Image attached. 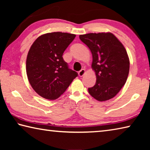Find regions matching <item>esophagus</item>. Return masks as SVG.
I'll return each instance as SVG.
<instances>
[{"instance_id":"1","label":"esophagus","mask_w":150,"mask_h":150,"mask_svg":"<svg viewBox=\"0 0 150 150\" xmlns=\"http://www.w3.org/2000/svg\"><path fill=\"white\" fill-rule=\"evenodd\" d=\"M79 77H83V75H84V74L85 73V69H81V71H79Z\"/></svg>"}]
</instances>
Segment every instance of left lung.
<instances>
[{"mask_svg": "<svg viewBox=\"0 0 150 150\" xmlns=\"http://www.w3.org/2000/svg\"><path fill=\"white\" fill-rule=\"evenodd\" d=\"M79 38L92 53L96 74V83L88 88V93L98 101L115 97L126 83L130 69L125 47L110 32L90 33L80 35Z\"/></svg>", "mask_w": 150, "mask_h": 150, "instance_id": "left-lung-1", "label": "left lung"}]
</instances>
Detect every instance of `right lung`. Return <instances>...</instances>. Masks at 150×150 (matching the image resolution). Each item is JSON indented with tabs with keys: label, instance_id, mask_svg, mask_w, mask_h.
Instances as JSON below:
<instances>
[{
	"label": "right lung",
	"instance_id": "add662e5",
	"mask_svg": "<svg viewBox=\"0 0 150 150\" xmlns=\"http://www.w3.org/2000/svg\"><path fill=\"white\" fill-rule=\"evenodd\" d=\"M75 36L65 32L47 33L30 47L26 59L28 79L42 97L57 99L77 77V73L69 69L62 57Z\"/></svg>",
	"mask_w": 150,
	"mask_h": 150
}]
</instances>
